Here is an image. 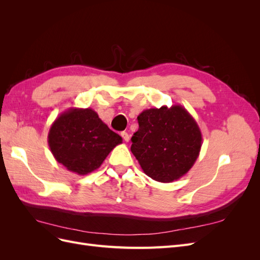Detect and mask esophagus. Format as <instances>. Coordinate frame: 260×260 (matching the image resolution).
<instances>
[{"label":"esophagus","instance_id":"1","mask_svg":"<svg viewBox=\"0 0 260 260\" xmlns=\"http://www.w3.org/2000/svg\"><path fill=\"white\" fill-rule=\"evenodd\" d=\"M121 137H122V139L124 140V142H129V140H130V136L128 135L127 132H121Z\"/></svg>","mask_w":260,"mask_h":260}]
</instances>
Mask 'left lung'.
I'll return each mask as SVG.
<instances>
[{"mask_svg":"<svg viewBox=\"0 0 260 260\" xmlns=\"http://www.w3.org/2000/svg\"><path fill=\"white\" fill-rule=\"evenodd\" d=\"M138 122L131 152L146 176L169 183L193 167L203 138L198 122L183 106L145 109Z\"/></svg>","mask_w":260,"mask_h":260,"instance_id":"obj_1","label":"left lung"}]
</instances>
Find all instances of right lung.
Masks as SVG:
<instances>
[{"label": "right lung", "mask_w": 260, "mask_h": 260, "mask_svg": "<svg viewBox=\"0 0 260 260\" xmlns=\"http://www.w3.org/2000/svg\"><path fill=\"white\" fill-rule=\"evenodd\" d=\"M48 143L54 158L67 170L85 176L96 170L122 139L92 108L72 107L52 123Z\"/></svg>", "instance_id": "obj_1"}]
</instances>
